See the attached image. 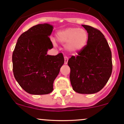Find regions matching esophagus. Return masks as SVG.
<instances>
[{"mask_svg": "<svg viewBox=\"0 0 124 124\" xmlns=\"http://www.w3.org/2000/svg\"><path fill=\"white\" fill-rule=\"evenodd\" d=\"M68 57H67V56H65L64 57V63L65 64H67L68 63Z\"/></svg>", "mask_w": 124, "mask_h": 124, "instance_id": "esophagus-1", "label": "esophagus"}]
</instances>
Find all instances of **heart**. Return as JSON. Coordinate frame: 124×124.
I'll use <instances>...</instances> for the list:
<instances>
[{"label": "heart", "instance_id": "obj_1", "mask_svg": "<svg viewBox=\"0 0 124 124\" xmlns=\"http://www.w3.org/2000/svg\"><path fill=\"white\" fill-rule=\"evenodd\" d=\"M88 38V33L86 30L77 27H69L59 31L56 34V40L65 44L67 50L71 53L82 50L87 44Z\"/></svg>", "mask_w": 124, "mask_h": 124}]
</instances>
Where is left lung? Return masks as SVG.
Masks as SVG:
<instances>
[{
	"instance_id": "8db88e82",
	"label": "left lung",
	"mask_w": 124,
	"mask_h": 124,
	"mask_svg": "<svg viewBox=\"0 0 124 124\" xmlns=\"http://www.w3.org/2000/svg\"><path fill=\"white\" fill-rule=\"evenodd\" d=\"M82 26L88 33V41L77 56L68 60L70 78L74 91L91 94L101 91L112 74V52L101 31L87 25Z\"/></svg>"
}]
</instances>
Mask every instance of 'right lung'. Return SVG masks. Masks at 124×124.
Listing matches in <instances>:
<instances>
[{
	"label": "right lung",
	"mask_w": 124,
	"mask_h": 124,
	"mask_svg": "<svg viewBox=\"0 0 124 124\" xmlns=\"http://www.w3.org/2000/svg\"><path fill=\"white\" fill-rule=\"evenodd\" d=\"M53 26L39 24L22 33L12 53L14 76L19 85L32 95H45L53 90V82L64 63L62 53L47 54L53 47L49 36Z\"/></svg>",
	"instance_id": "obj_1"
}]
</instances>
